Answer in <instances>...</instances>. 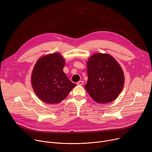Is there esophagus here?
Instances as JSON below:
<instances>
[{
	"label": "esophagus",
	"mask_w": 152,
	"mask_h": 152,
	"mask_svg": "<svg viewBox=\"0 0 152 152\" xmlns=\"http://www.w3.org/2000/svg\"><path fill=\"white\" fill-rule=\"evenodd\" d=\"M77 84L78 85H83V81H79L77 83Z\"/></svg>",
	"instance_id": "34e87169"
}]
</instances>
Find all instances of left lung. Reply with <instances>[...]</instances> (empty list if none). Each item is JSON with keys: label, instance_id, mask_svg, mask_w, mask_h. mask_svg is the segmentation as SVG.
I'll use <instances>...</instances> for the list:
<instances>
[{"label": "left lung", "instance_id": "left-lung-1", "mask_svg": "<svg viewBox=\"0 0 152 152\" xmlns=\"http://www.w3.org/2000/svg\"><path fill=\"white\" fill-rule=\"evenodd\" d=\"M88 82L86 90L97 103L114 101L123 88V70L112 56L96 53L87 62Z\"/></svg>", "mask_w": 152, "mask_h": 152}]
</instances>
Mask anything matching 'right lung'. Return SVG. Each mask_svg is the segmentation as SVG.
I'll use <instances>...</instances> for the list:
<instances>
[{
    "label": "right lung",
    "instance_id": "add662e5",
    "mask_svg": "<svg viewBox=\"0 0 152 152\" xmlns=\"http://www.w3.org/2000/svg\"><path fill=\"white\" fill-rule=\"evenodd\" d=\"M65 60L58 53L40 58L35 64L31 76L32 86L42 101L58 104L76 86L63 72Z\"/></svg>",
    "mask_w": 152,
    "mask_h": 152
}]
</instances>
